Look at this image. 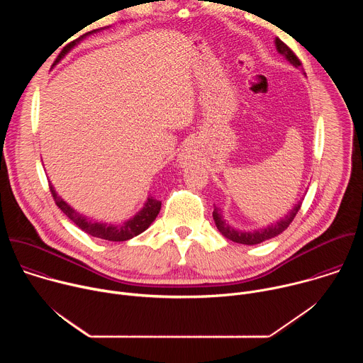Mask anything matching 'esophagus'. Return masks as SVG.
<instances>
[{
    "mask_svg": "<svg viewBox=\"0 0 363 363\" xmlns=\"http://www.w3.org/2000/svg\"><path fill=\"white\" fill-rule=\"evenodd\" d=\"M198 160V150L195 147V145H188L185 149H182V152L179 153L178 157V162L181 167H186L192 162H195Z\"/></svg>",
    "mask_w": 363,
    "mask_h": 363,
    "instance_id": "1",
    "label": "esophagus"
}]
</instances>
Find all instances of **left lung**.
I'll list each match as a JSON object with an SVG mask.
<instances>
[{
    "label": "left lung",
    "instance_id": "1",
    "mask_svg": "<svg viewBox=\"0 0 363 363\" xmlns=\"http://www.w3.org/2000/svg\"><path fill=\"white\" fill-rule=\"evenodd\" d=\"M276 47H277V51L280 55H283L294 67H300L301 66V62L298 60V57L294 55V51L286 44L283 43L280 38H276ZM301 206V202L298 201V203H296L293 206V210H290V213L281 218L280 221H277L276 224H272L266 228H260V230H254V231H240V230H235L233 228L231 225H228L225 223V220L221 216V210L217 208V206L214 205V213H213V217H214V221H216V225L218 228V231L228 240L234 241V242H240V244H245V245H254V244H258V242H263L266 240H270L279 234H281L290 224L291 221L294 220L296 214L298 213Z\"/></svg>",
    "mask_w": 363,
    "mask_h": 363
}]
</instances>
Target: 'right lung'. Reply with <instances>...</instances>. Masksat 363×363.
Returning <instances> with one entry per match:
<instances>
[{
	"mask_svg": "<svg viewBox=\"0 0 363 363\" xmlns=\"http://www.w3.org/2000/svg\"><path fill=\"white\" fill-rule=\"evenodd\" d=\"M89 33H91V31H89ZM79 41H80V38L76 40V41H72L67 47H65L62 50V53L59 55V57L56 59L55 65L59 63L60 59L67 53V51L73 45H76ZM50 192H51V195H53V199H55V202H56V205L59 206V208L80 230H83L89 235H93V237H97V238H101V240H108V241H126V240H130V238L139 235L140 233H143L153 223L155 218H157V216L161 211V205H162V202L160 199H155L153 196H149L147 201L143 205V208L133 218H130L129 221H126L123 224H118V225L115 224L113 225V224H106V223H96V221H91L87 217L82 216L80 213L73 210L69 203H66L56 194L55 188L51 186V185H50Z\"/></svg>",
	"mask_w": 363,
	"mask_h": 363,
	"instance_id": "obj_1",
	"label": "right lung"
}]
</instances>
